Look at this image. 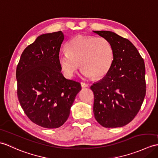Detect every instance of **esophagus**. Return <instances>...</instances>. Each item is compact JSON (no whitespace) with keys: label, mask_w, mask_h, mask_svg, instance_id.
<instances>
[{"label":"esophagus","mask_w":158,"mask_h":158,"mask_svg":"<svg viewBox=\"0 0 158 158\" xmlns=\"http://www.w3.org/2000/svg\"><path fill=\"white\" fill-rule=\"evenodd\" d=\"M81 85L82 87H88V84L84 83V82L81 83Z\"/></svg>","instance_id":"34e87169"}]
</instances>
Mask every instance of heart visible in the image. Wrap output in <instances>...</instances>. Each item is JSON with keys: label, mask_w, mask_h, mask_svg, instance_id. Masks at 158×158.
Instances as JSON below:
<instances>
[{"label": "heart", "mask_w": 158, "mask_h": 158, "mask_svg": "<svg viewBox=\"0 0 158 158\" xmlns=\"http://www.w3.org/2000/svg\"><path fill=\"white\" fill-rule=\"evenodd\" d=\"M58 55V62L67 77H72L80 67L85 77H104L111 68L114 51L111 43L103 37L79 35L66 44Z\"/></svg>", "instance_id": "1"}]
</instances>
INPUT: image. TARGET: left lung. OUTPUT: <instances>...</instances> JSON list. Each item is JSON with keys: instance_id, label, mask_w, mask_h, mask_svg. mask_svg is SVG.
Wrapping results in <instances>:
<instances>
[{"instance_id": "left-lung-1", "label": "left lung", "mask_w": 158, "mask_h": 158, "mask_svg": "<svg viewBox=\"0 0 158 158\" xmlns=\"http://www.w3.org/2000/svg\"><path fill=\"white\" fill-rule=\"evenodd\" d=\"M111 43L114 58L104 77L94 83L95 118L102 127L126 125L137 114L146 93L144 60L129 40L110 31H93Z\"/></svg>"}]
</instances>
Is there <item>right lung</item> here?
Segmentation results:
<instances>
[{
    "instance_id": "1",
    "label": "right lung",
    "mask_w": 158,
    "mask_h": 158,
    "mask_svg": "<svg viewBox=\"0 0 158 158\" xmlns=\"http://www.w3.org/2000/svg\"><path fill=\"white\" fill-rule=\"evenodd\" d=\"M64 40L61 31L38 36L22 52L16 70L17 96L33 123L46 129L68 119L81 84L66 79L58 62Z\"/></svg>"
}]
</instances>
